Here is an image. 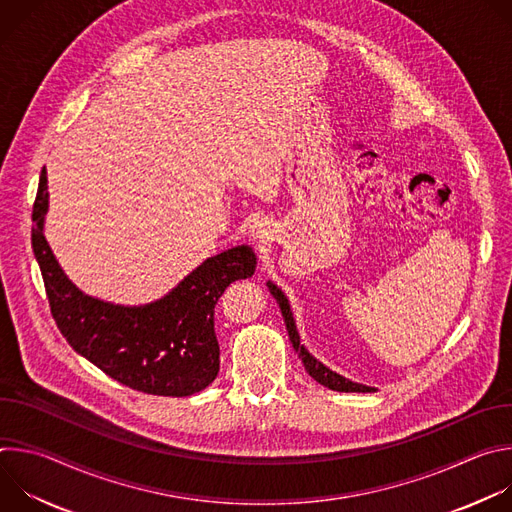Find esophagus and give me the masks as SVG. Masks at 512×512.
<instances>
[{"label":"esophagus","mask_w":512,"mask_h":512,"mask_svg":"<svg viewBox=\"0 0 512 512\" xmlns=\"http://www.w3.org/2000/svg\"><path fill=\"white\" fill-rule=\"evenodd\" d=\"M249 233L255 241L267 243L273 237V225H271V221H267V218H255L249 227Z\"/></svg>","instance_id":"obj_1"}]
</instances>
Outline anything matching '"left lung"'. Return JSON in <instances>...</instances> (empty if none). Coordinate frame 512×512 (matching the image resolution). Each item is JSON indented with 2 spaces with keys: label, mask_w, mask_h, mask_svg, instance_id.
<instances>
[{
  "label": "left lung",
  "mask_w": 512,
  "mask_h": 512,
  "mask_svg": "<svg viewBox=\"0 0 512 512\" xmlns=\"http://www.w3.org/2000/svg\"><path fill=\"white\" fill-rule=\"evenodd\" d=\"M267 287L271 291V296L279 304V310H281V316H283V322H285V328H287L291 344H294L296 352L300 354V358L304 362L308 375L316 383H320V385H324V387H328L332 391H340V393H373V391H377L375 387H367V385H360V383H352L350 379H344L342 375H338V373L330 371L328 367H324V364L318 358H314L306 350V346L300 344V334H298V328H296V320H294V314H291V310H289V302L283 296V291L275 283H271V281H267Z\"/></svg>",
  "instance_id": "left-lung-1"
}]
</instances>
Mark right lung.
I'll return each mask as SVG.
<instances>
[{"instance_id": "1", "label": "right lung", "mask_w": 512, "mask_h": 512, "mask_svg": "<svg viewBox=\"0 0 512 512\" xmlns=\"http://www.w3.org/2000/svg\"><path fill=\"white\" fill-rule=\"evenodd\" d=\"M48 178L42 170L32 210V249L52 318L66 342L121 385L162 397H188L218 375L214 306L225 289L255 273L249 245L208 257L172 291L145 306L87 296L58 265L44 237Z\"/></svg>"}]
</instances>
